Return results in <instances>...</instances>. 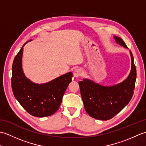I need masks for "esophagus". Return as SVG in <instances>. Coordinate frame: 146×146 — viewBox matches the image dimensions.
<instances>
[{"label": "esophagus", "mask_w": 146, "mask_h": 146, "mask_svg": "<svg viewBox=\"0 0 146 146\" xmlns=\"http://www.w3.org/2000/svg\"><path fill=\"white\" fill-rule=\"evenodd\" d=\"M82 70L80 69V68H77V69H76L75 71H74L73 75L75 78H78L79 76L82 75Z\"/></svg>", "instance_id": "1"}]
</instances>
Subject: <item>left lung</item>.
<instances>
[{
  "mask_svg": "<svg viewBox=\"0 0 146 146\" xmlns=\"http://www.w3.org/2000/svg\"><path fill=\"white\" fill-rule=\"evenodd\" d=\"M113 38L117 44L128 49L120 38ZM130 54L131 70L127 78L122 82L112 86H103L86 78L79 82L85 109L90 117L98 120H109L119 113L131 100L137 74L131 51Z\"/></svg>",
  "mask_w": 146,
  "mask_h": 146,
  "instance_id": "obj_1",
  "label": "left lung"
}]
</instances>
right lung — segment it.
Here are the masks:
<instances>
[{"mask_svg":"<svg viewBox=\"0 0 146 146\" xmlns=\"http://www.w3.org/2000/svg\"><path fill=\"white\" fill-rule=\"evenodd\" d=\"M31 41L32 39L29 41ZM27 42L15 56L12 64V92L21 106L29 114L37 117H48L58 110L64 92L72 81L73 73H67L43 84L31 81L24 75L22 67L23 47Z\"/></svg>","mask_w":146,"mask_h":146,"instance_id":"right-lung-1","label":"right lung"}]
</instances>
